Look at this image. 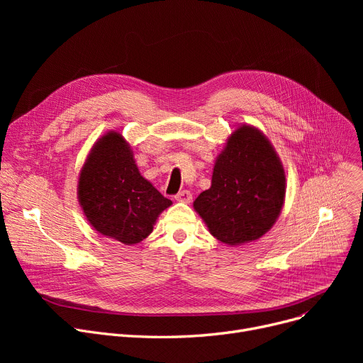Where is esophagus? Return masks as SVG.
Returning a JSON list of instances; mask_svg holds the SVG:
<instances>
[{"label": "esophagus", "instance_id": "esophagus-1", "mask_svg": "<svg viewBox=\"0 0 363 363\" xmlns=\"http://www.w3.org/2000/svg\"><path fill=\"white\" fill-rule=\"evenodd\" d=\"M175 200L179 201V203H191L193 194L189 193V191H186V189H184V191H181V193H178V194L175 196Z\"/></svg>", "mask_w": 363, "mask_h": 363}]
</instances>
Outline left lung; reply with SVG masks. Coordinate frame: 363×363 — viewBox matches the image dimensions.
Returning a JSON list of instances; mask_svg holds the SVG:
<instances>
[{
	"instance_id": "1",
	"label": "left lung",
	"mask_w": 363,
	"mask_h": 363,
	"mask_svg": "<svg viewBox=\"0 0 363 363\" xmlns=\"http://www.w3.org/2000/svg\"><path fill=\"white\" fill-rule=\"evenodd\" d=\"M285 170L264 133L249 123L228 137L216 157L212 185L193 207L216 240L241 245L262 238L278 220L285 200Z\"/></svg>"
}]
</instances>
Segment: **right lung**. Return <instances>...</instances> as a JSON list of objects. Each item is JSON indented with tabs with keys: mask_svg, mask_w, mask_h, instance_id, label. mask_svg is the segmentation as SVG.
<instances>
[{
	"mask_svg": "<svg viewBox=\"0 0 363 363\" xmlns=\"http://www.w3.org/2000/svg\"><path fill=\"white\" fill-rule=\"evenodd\" d=\"M76 193L94 230L125 245L145 240L159 215L172 206L140 174L129 143L116 129L107 130L92 144Z\"/></svg>",
	"mask_w": 363,
	"mask_h": 363,
	"instance_id": "1",
	"label": "right lung"
}]
</instances>
